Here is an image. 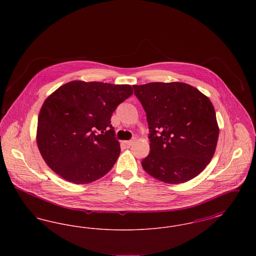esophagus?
Here are the masks:
<instances>
[{
  "instance_id": "1",
  "label": "esophagus",
  "mask_w": 256,
  "mask_h": 256,
  "mask_svg": "<svg viewBox=\"0 0 256 256\" xmlns=\"http://www.w3.org/2000/svg\"><path fill=\"white\" fill-rule=\"evenodd\" d=\"M135 142V139H132V140H128V141H124V144L126 145V146H132V145H134V143Z\"/></svg>"
}]
</instances>
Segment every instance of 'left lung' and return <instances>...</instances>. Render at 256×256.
Masks as SVG:
<instances>
[{
	"label": "left lung",
	"instance_id": "obj_1",
	"mask_svg": "<svg viewBox=\"0 0 256 256\" xmlns=\"http://www.w3.org/2000/svg\"><path fill=\"white\" fill-rule=\"evenodd\" d=\"M134 89L150 130V154L142 161L143 169L170 184L196 178L211 161L219 137L210 100L183 82H150Z\"/></svg>",
	"mask_w": 256,
	"mask_h": 256
}]
</instances>
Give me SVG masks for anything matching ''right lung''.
Returning a JSON list of instances; mask_svg holds the SVG:
<instances>
[{
    "instance_id": "obj_1",
    "label": "right lung",
    "mask_w": 256,
    "mask_h": 256,
    "mask_svg": "<svg viewBox=\"0 0 256 256\" xmlns=\"http://www.w3.org/2000/svg\"><path fill=\"white\" fill-rule=\"evenodd\" d=\"M132 93L128 84L73 80L50 94L39 112L36 134L50 168L74 184L106 176L121 152L110 119Z\"/></svg>"
}]
</instances>
